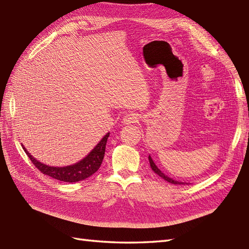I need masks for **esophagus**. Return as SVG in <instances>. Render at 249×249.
<instances>
[{
	"mask_svg": "<svg viewBox=\"0 0 249 249\" xmlns=\"http://www.w3.org/2000/svg\"><path fill=\"white\" fill-rule=\"evenodd\" d=\"M139 121L138 119V115L135 113H129V114H126L125 117L122 119V123L124 125H129L132 123H137Z\"/></svg>",
	"mask_w": 249,
	"mask_h": 249,
	"instance_id": "1",
	"label": "esophagus"
}]
</instances>
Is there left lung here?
I'll return each mask as SVG.
<instances>
[{
  "label": "left lung",
  "instance_id": "8db88e82",
  "mask_svg": "<svg viewBox=\"0 0 249 249\" xmlns=\"http://www.w3.org/2000/svg\"><path fill=\"white\" fill-rule=\"evenodd\" d=\"M148 161H149V164H151L152 170L156 173V174H157L158 176H160L161 178H163L164 180H166L167 182H171V183H173V184H186V183H187V182H181V181L174 180V179H173V178H171V177H169L167 175H165L162 171H161L160 169H158V166L156 165V163L154 162V160L152 159L151 155L148 156ZM187 184H189V183H187Z\"/></svg>",
  "mask_w": 249,
  "mask_h": 249
}]
</instances>
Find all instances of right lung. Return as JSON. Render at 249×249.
I'll list each match as a JSON object with an SVG mask.
<instances>
[{
  "label": "right lung",
  "mask_w": 249,
  "mask_h": 249,
  "mask_svg": "<svg viewBox=\"0 0 249 249\" xmlns=\"http://www.w3.org/2000/svg\"><path fill=\"white\" fill-rule=\"evenodd\" d=\"M109 135H110V132H107V134L102 138V140L96 144L95 147L92 149L85 158H83L76 163L67 166H52L49 164H44L42 162H40L37 159H35V157H33V156L27 152V149L23 146V144L22 147L28 156V158L31 159L32 162L36 165L37 169L39 171H41V173H43L44 175H48L52 178H55L57 180H60L63 182H77L92 176L98 169H100L104 159V155H105L106 143Z\"/></svg>",
  "instance_id": "obj_1"
}]
</instances>
